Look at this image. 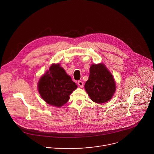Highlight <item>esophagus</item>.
I'll return each mask as SVG.
<instances>
[{"label":"esophagus","instance_id":"obj_1","mask_svg":"<svg viewBox=\"0 0 154 154\" xmlns=\"http://www.w3.org/2000/svg\"><path fill=\"white\" fill-rule=\"evenodd\" d=\"M78 85H79L81 88H82L83 86H84V83H83V82H82V81H79L78 82Z\"/></svg>","mask_w":154,"mask_h":154}]
</instances>
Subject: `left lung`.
I'll return each mask as SVG.
<instances>
[{
    "label": "left lung",
    "mask_w": 154,
    "mask_h": 154,
    "mask_svg": "<svg viewBox=\"0 0 154 154\" xmlns=\"http://www.w3.org/2000/svg\"><path fill=\"white\" fill-rule=\"evenodd\" d=\"M85 91L91 100L101 104L109 101L116 91L115 80L104 64H94L90 67Z\"/></svg>",
    "instance_id": "left-lung-1"
}]
</instances>
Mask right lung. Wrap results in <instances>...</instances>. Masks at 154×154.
Returning a JSON list of instances; mask_svg holds the SVG:
<instances>
[{"label":"right lung","instance_id":"add662e5","mask_svg":"<svg viewBox=\"0 0 154 154\" xmlns=\"http://www.w3.org/2000/svg\"><path fill=\"white\" fill-rule=\"evenodd\" d=\"M76 88V84L59 64L50 66L38 83L42 98L47 104L57 107L66 104L69 95Z\"/></svg>","mask_w":154,"mask_h":154}]
</instances>
